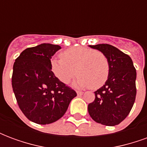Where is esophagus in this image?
Here are the masks:
<instances>
[{"label":"esophagus","mask_w":147,"mask_h":147,"mask_svg":"<svg viewBox=\"0 0 147 147\" xmlns=\"http://www.w3.org/2000/svg\"><path fill=\"white\" fill-rule=\"evenodd\" d=\"M76 93H77V96H79V97L83 95V92H82V91H77Z\"/></svg>","instance_id":"obj_1"}]
</instances>
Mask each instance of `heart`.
<instances>
[{"instance_id": "1", "label": "heart", "mask_w": 147, "mask_h": 147, "mask_svg": "<svg viewBox=\"0 0 147 147\" xmlns=\"http://www.w3.org/2000/svg\"><path fill=\"white\" fill-rule=\"evenodd\" d=\"M61 59L53 58L51 71L61 83L67 84L78 75L73 83L77 88L91 86L97 89L108 80L109 63L103 53L91 48L77 46L61 53Z\"/></svg>"}]
</instances>
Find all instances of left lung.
<instances>
[{
    "mask_svg": "<svg viewBox=\"0 0 147 147\" xmlns=\"http://www.w3.org/2000/svg\"><path fill=\"white\" fill-rule=\"evenodd\" d=\"M103 53L109 63V74L105 85L97 90L95 99L88 105L90 116L95 122L115 126L129 114L136 96V70L132 60L109 44L89 45Z\"/></svg>",
    "mask_w": 147,
    "mask_h": 147,
    "instance_id": "8db88e82",
    "label": "left lung"
}]
</instances>
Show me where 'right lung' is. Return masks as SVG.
Here are the masks:
<instances>
[{
    "instance_id": "1",
    "label": "right lung",
    "mask_w": 147,
    "mask_h": 147,
    "mask_svg": "<svg viewBox=\"0 0 147 147\" xmlns=\"http://www.w3.org/2000/svg\"><path fill=\"white\" fill-rule=\"evenodd\" d=\"M60 45L43 43L22 52L13 65L11 85L19 107L28 120L53 123L66 113L76 92L61 83L50 67Z\"/></svg>"
}]
</instances>
